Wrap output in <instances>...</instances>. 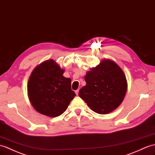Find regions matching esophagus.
Segmentation results:
<instances>
[{"mask_svg":"<svg viewBox=\"0 0 155 155\" xmlns=\"http://www.w3.org/2000/svg\"><path fill=\"white\" fill-rule=\"evenodd\" d=\"M78 92H79V90H77V91H75V93H76L77 95L78 94Z\"/></svg>","mask_w":155,"mask_h":155,"instance_id":"esophagus-1","label":"esophagus"}]
</instances>
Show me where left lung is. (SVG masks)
<instances>
[{"label": "left lung", "instance_id": "8db88e82", "mask_svg": "<svg viewBox=\"0 0 155 155\" xmlns=\"http://www.w3.org/2000/svg\"><path fill=\"white\" fill-rule=\"evenodd\" d=\"M86 86L78 96L95 112L108 114L120 105L127 91L123 71L111 60H104L84 77Z\"/></svg>", "mask_w": 155, "mask_h": 155}]
</instances>
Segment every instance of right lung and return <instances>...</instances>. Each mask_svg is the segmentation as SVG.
<instances>
[{"label":"right lung","mask_w":155,"mask_h":155,"mask_svg":"<svg viewBox=\"0 0 155 155\" xmlns=\"http://www.w3.org/2000/svg\"><path fill=\"white\" fill-rule=\"evenodd\" d=\"M63 73L52 59L41 63L31 73L28 84V97L39 113L59 116L76 96L71 89V78L64 77Z\"/></svg>","instance_id":"obj_1"}]
</instances>
